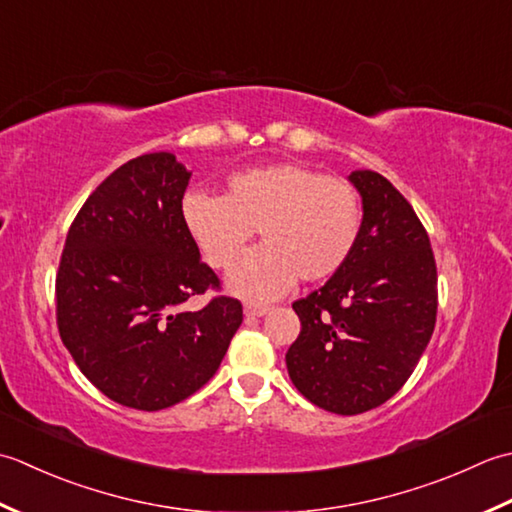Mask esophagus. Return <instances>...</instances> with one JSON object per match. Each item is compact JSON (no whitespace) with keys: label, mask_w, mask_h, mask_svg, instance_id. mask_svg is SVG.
I'll return each mask as SVG.
<instances>
[{"label":"esophagus","mask_w":512,"mask_h":512,"mask_svg":"<svg viewBox=\"0 0 512 512\" xmlns=\"http://www.w3.org/2000/svg\"><path fill=\"white\" fill-rule=\"evenodd\" d=\"M243 311H245L247 318H260V316L267 314L269 305H258V302H245Z\"/></svg>","instance_id":"1"}]
</instances>
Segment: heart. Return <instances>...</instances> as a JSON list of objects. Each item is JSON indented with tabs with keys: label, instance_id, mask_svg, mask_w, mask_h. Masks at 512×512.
Here are the masks:
<instances>
[{
	"label": "heart",
	"instance_id": "b5f03b06",
	"mask_svg": "<svg viewBox=\"0 0 512 512\" xmlns=\"http://www.w3.org/2000/svg\"><path fill=\"white\" fill-rule=\"evenodd\" d=\"M181 218L194 245L216 269L232 267L252 236L265 245L249 252L227 278L234 294L271 300L296 283H320L349 263L362 234L356 187L302 163H274L236 172L225 196L190 192Z\"/></svg>",
	"mask_w": 512,
	"mask_h": 512
}]
</instances>
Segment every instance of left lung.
<instances>
[{
	"label": "left lung",
	"mask_w": 512,
	"mask_h": 512,
	"mask_svg": "<svg viewBox=\"0 0 512 512\" xmlns=\"http://www.w3.org/2000/svg\"><path fill=\"white\" fill-rule=\"evenodd\" d=\"M349 181L362 196L358 247L338 274L291 305L300 333L285 356L296 389L338 415L393 398L437 316L433 249L411 203L378 172L356 170Z\"/></svg>",
	"instance_id": "8db88e82"
}]
</instances>
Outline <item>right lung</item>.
<instances>
[{
  "label": "right lung",
  "instance_id": "right-lung-1",
  "mask_svg": "<svg viewBox=\"0 0 512 512\" xmlns=\"http://www.w3.org/2000/svg\"><path fill=\"white\" fill-rule=\"evenodd\" d=\"M192 172L170 152L114 170L72 221L57 271V327L81 373L110 400L161 411L221 367L243 322L181 218Z\"/></svg>",
  "mask_w": 512,
  "mask_h": 512
}]
</instances>
